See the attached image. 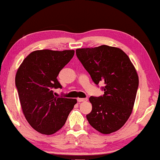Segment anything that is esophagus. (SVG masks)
<instances>
[{
  "label": "esophagus",
  "instance_id": "esophagus-1",
  "mask_svg": "<svg viewBox=\"0 0 160 160\" xmlns=\"http://www.w3.org/2000/svg\"><path fill=\"white\" fill-rule=\"evenodd\" d=\"M77 101L79 102H86L87 101V99L86 98V99H84V98H78L77 99Z\"/></svg>",
  "mask_w": 160,
  "mask_h": 160
}]
</instances>
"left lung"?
<instances>
[{"instance_id":"8db88e82","label":"left lung","mask_w":160,"mask_h":160,"mask_svg":"<svg viewBox=\"0 0 160 160\" xmlns=\"http://www.w3.org/2000/svg\"><path fill=\"white\" fill-rule=\"evenodd\" d=\"M76 54L92 81L103 83L104 95L91 96V126L108 134L118 131L131 116L139 85L138 73L129 57L119 48L101 45L77 48Z\"/></svg>"}]
</instances>
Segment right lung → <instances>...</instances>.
<instances>
[{
    "mask_svg": "<svg viewBox=\"0 0 160 160\" xmlns=\"http://www.w3.org/2000/svg\"><path fill=\"white\" fill-rule=\"evenodd\" d=\"M74 50L49 49L31 52L15 77L21 108L26 121L42 134L51 135L65 124L76 99L58 98L53 89L61 88L57 77L71 60Z\"/></svg>",
    "mask_w": 160,
    "mask_h": 160,
    "instance_id": "obj_1",
    "label": "right lung"
}]
</instances>
